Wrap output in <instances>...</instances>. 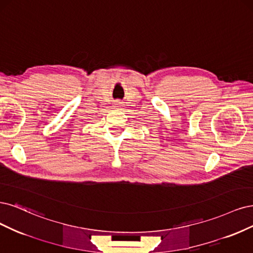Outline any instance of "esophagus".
<instances>
[{
	"label": "esophagus",
	"instance_id": "34e87169",
	"mask_svg": "<svg viewBox=\"0 0 253 253\" xmlns=\"http://www.w3.org/2000/svg\"><path fill=\"white\" fill-rule=\"evenodd\" d=\"M121 105H122V102H120V101H117V102L115 103V106H116V107H120Z\"/></svg>",
	"mask_w": 253,
	"mask_h": 253
}]
</instances>
